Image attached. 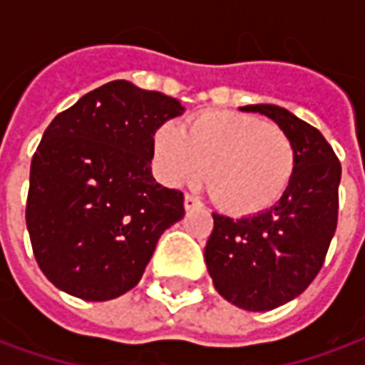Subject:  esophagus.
<instances>
[{"label": "esophagus", "mask_w": 365, "mask_h": 365, "mask_svg": "<svg viewBox=\"0 0 365 365\" xmlns=\"http://www.w3.org/2000/svg\"><path fill=\"white\" fill-rule=\"evenodd\" d=\"M183 207H185V211H191V209H199V207H203L201 205V201H199L197 197H193V195H185L183 197Z\"/></svg>", "instance_id": "1"}]
</instances>
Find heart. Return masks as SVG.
Masks as SVG:
<instances>
[{"instance_id": "1", "label": "heart", "mask_w": 365, "mask_h": 365, "mask_svg": "<svg viewBox=\"0 0 365 365\" xmlns=\"http://www.w3.org/2000/svg\"><path fill=\"white\" fill-rule=\"evenodd\" d=\"M156 168L172 187L205 178L222 211L256 215L275 205L289 187L297 154L289 135L266 120L237 111H203L185 128L166 123L154 135Z\"/></svg>"}]
</instances>
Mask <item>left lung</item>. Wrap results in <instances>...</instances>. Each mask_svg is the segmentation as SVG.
Returning <instances> with one entry per match:
<instances>
[{
	"mask_svg": "<svg viewBox=\"0 0 365 365\" xmlns=\"http://www.w3.org/2000/svg\"><path fill=\"white\" fill-rule=\"evenodd\" d=\"M266 115L295 144L289 187L266 211L230 219L213 213L205 264L215 289L245 311H272L301 295L321 272L338 222L342 168L332 146L283 107L246 105Z\"/></svg>",
	"mask_w": 365,
	"mask_h": 365,
	"instance_id": "obj_1",
	"label": "left lung"
}]
</instances>
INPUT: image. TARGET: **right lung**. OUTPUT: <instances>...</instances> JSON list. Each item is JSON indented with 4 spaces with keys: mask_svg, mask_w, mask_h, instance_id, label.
<instances>
[{
    "mask_svg": "<svg viewBox=\"0 0 365 365\" xmlns=\"http://www.w3.org/2000/svg\"><path fill=\"white\" fill-rule=\"evenodd\" d=\"M160 91L115 80L46 127L31 162L29 237L58 289L109 301L140 282L162 232L182 219L183 193L152 175L154 135L182 115Z\"/></svg>",
    "mask_w": 365,
    "mask_h": 365,
    "instance_id": "obj_1",
    "label": "right lung"
}]
</instances>
